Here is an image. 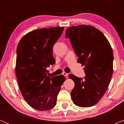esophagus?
<instances>
[{
    "label": "esophagus",
    "instance_id": "esophagus-1",
    "mask_svg": "<svg viewBox=\"0 0 124 124\" xmlns=\"http://www.w3.org/2000/svg\"><path fill=\"white\" fill-rule=\"evenodd\" d=\"M62 75L64 76L65 77H66L67 78L68 77V74L67 73H65V72H62Z\"/></svg>",
    "mask_w": 124,
    "mask_h": 124
}]
</instances>
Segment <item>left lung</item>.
<instances>
[{
  "instance_id": "left-lung-1",
  "label": "left lung",
  "mask_w": 124,
  "mask_h": 124,
  "mask_svg": "<svg viewBox=\"0 0 124 124\" xmlns=\"http://www.w3.org/2000/svg\"><path fill=\"white\" fill-rule=\"evenodd\" d=\"M78 62L85 66V76L69 74L74 82L70 93L74 104L90 107L98 103L109 86L113 73V55L111 45L101 32L88 25L72 26L66 30Z\"/></svg>"
}]
</instances>
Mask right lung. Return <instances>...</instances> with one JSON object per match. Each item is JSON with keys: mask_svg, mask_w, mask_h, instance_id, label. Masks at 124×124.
Here are the masks:
<instances>
[{"mask_svg": "<svg viewBox=\"0 0 124 124\" xmlns=\"http://www.w3.org/2000/svg\"><path fill=\"white\" fill-rule=\"evenodd\" d=\"M63 30L64 27L33 30L18 44L16 77L23 98L34 109L46 111L56 104L65 78L63 75L50 77L46 68L55 64L52 50Z\"/></svg>", "mask_w": 124, "mask_h": 124, "instance_id": "1", "label": "right lung"}]
</instances>
